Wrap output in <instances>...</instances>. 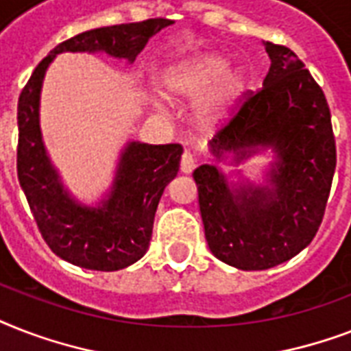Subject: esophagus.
I'll return each mask as SVG.
<instances>
[{
	"mask_svg": "<svg viewBox=\"0 0 351 351\" xmlns=\"http://www.w3.org/2000/svg\"><path fill=\"white\" fill-rule=\"evenodd\" d=\"M195 165H197V162H195V158H193L191 153H184L182 154V162H180V171L184 173V175H189V173H193V169H195Z\"/></svg>",
	"mask_w": 351,
	"mask_h": 351,
	"instance_id": "esophagus-1",
	"label": "esophagus"
}]
</instances>
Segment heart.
Instances as JSON below:
<instances>
[{
  "label": "heart",
  "mask_w": 351,
  "mask_h": 351,
  "mask_svg": "<svg viewBox=\"0 0 351 351\" xmlns=\"http://www.w3.org/2000/svg\"><path fill=\"white\" fill-rule=\"evenodd\" d=\"M230 65L231 60L224 54H202L165 69L162 87L173 100H193L213 87L200 107V118L213 123L233 106L247 84L244 71H230Z\"/></svg>",
  "instance_id": "b5f03b06"
}]
</instances>
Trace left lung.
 <instances>
[{
    "instance_id": "obj_1",
    "label": "left lung",
    "mask_w": 351,
    "mask_h": 351,
    "mask_svg": "<svg viewBox=\"0 0 351 351\" xmlns=\"http://www.w3.org/2000/svg\"><path fill=\"white\" fill-rule=\"evenodd\" d=\"M271 65L262 89L250 95L209 142V153L233 164L271 149L266 184L230 182L219 165L195 169L198 204L211 253L244 271L293 258L310 244L324 217L337 164L326 96L288 47L264 41ZM240 175V171H239Z\"/></svg>"
}]
</instances>
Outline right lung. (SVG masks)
I'll use <instances>...</instances> for the list:
<instances>
[{
	"label": "right lung",
	"instance_id": "add662e5",
	"mask_svg": "<svg viewBox=\"0 0 351 351\" xmlns=\"http://www.w3.org/2000/svg\"><path fill=\"white\" fill-rule=\"evenodd\" d=\"M171 19H145L87 30L54 47L18 101V178L47 245L60 258L96 271H118L140 261L151 242L154 213L178 173L180 143H125L106 197L87 206L69 193L47 153L40 127V95L49 65L62 52H106L132 63Z\"/></svg>",
	"mask_w": 351,
	"mask_h": 351
}]
</instances>
